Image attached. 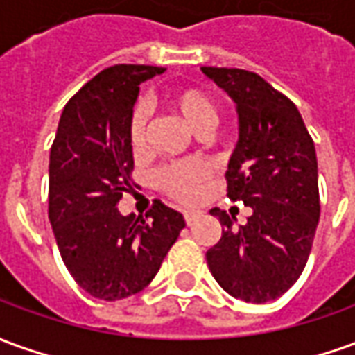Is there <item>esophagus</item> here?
Listing matches in <instances>:
<instances>
[{
	"label": "esophagus",
	"instance_id": "34e87169",
	"mask_svg": "<svg viewBox=\"0 0 355 355\" xmlns=\"http://www.w3.org/2000/svg\"><path fill=\"white\" fill-rule=\"evenodd\" d=\"M198 217V213L196 211H184V220H186V225H192V220Z\"/></svg>",
	"mask_w": 355,
	"mask_h": 355
}]
</instances>
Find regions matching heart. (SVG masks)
<instances>
[{
  "label": "heart",
  "mask_w": 355,
  "mask_h": 355,
  "mask_svg": "<svg viewBox=\"0 0 355 355\" xmlns=\"http://www.w3.org/2000/svg\"><path fill=\"white\" fill-rule=\"evenodd\" d=\"M167 107L173 115L196 136H205L217 123V107L205 92L192 86H178L167 94ZM146 136V115L136 109L128 123V140L135 152H142ZM207 180V169L198 161H186L178 165L163 167L155 173V184L177 202H194L203 182Z\"/></svg>",
  "instance_id": "b5f03b06"
}]
</instances>
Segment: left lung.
<instances>
[{
    "mask_svg": "<svg viewBox=\"0 0 355 355\" xmlns=\"http://www.w3.org/2000/svg\"><path fill=\"white\" fill-rule=\"evenodd\" d=\"M227 92L238 113V142L227 169L232 202L252 209L244 225L211 209L223 234L205 259L232 298L265 304L298 281L319 223V184L313 140L292 101L244 69L202 67Z\"/></svg>",
    "mask_w": 355,
    "mask_h": 355,
    "instance_id": "8db88e82",
    "label": "left lung"
}]
</instances>
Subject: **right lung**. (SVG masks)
<instances>
[{
  "label": "right lung",
  "mask_w": 355,
  "mask_h": 355,
  "mask_svg": "<svg viewBox=\"0 0 355 355\" xmlns=\"http://www.w3.org/2000/svg\"><path fill=\"white\" fill-rule=\"evenodd\" d=\"M165 69L115 65L96 74L61 113L49 152V223L67 269L94 298L138 294L159 271L184 229L157 202L146 219L121 215L135 169L128 123L140 84Z\"/></svg>",
  "instance_id": "add662e5"
}]
</instances>
